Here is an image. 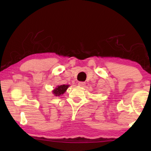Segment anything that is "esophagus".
<instances>
[{"mask_svg":"<svg viewBox=\"0 0 151 151\" xmlns=\"http://www.w3.org/2000/svg\"><path fill=\"white\" fill-rule=\"evenodd\" d=\"M78 86H81V87H85L86 83H85V82H79V83H78Z\"/></svg>","mask_w":151,"mask_h":151,"instance_id":"obj_1","label":"esophagus"}]
</instances>
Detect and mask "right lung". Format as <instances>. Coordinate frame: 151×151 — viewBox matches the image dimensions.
I'll return each instance as SVG.
<instances>
[{"label":"right lung","mask_w":151,"mask_h":151,"mask_svg":"<svg viewBox=\"0 0 151 151\" xmlns=\"http://www.w3.org/2000/svg\"><path fill=\"white\" fill-rule=\"evenodd\" d=\"M68 85H60L58 86L54 91H53V94H55V96H60L63 93H65V92L66 91V89L68 88Z\"/></svg>","instance_id":"1"}]
</instances>
